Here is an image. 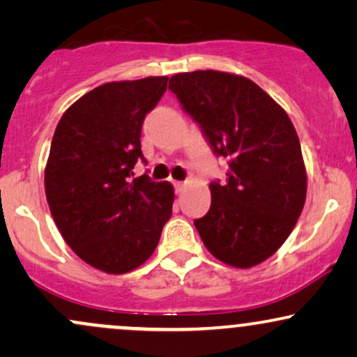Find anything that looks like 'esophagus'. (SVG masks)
Here are the masks:
<instances>
[{"label":"esophagus","mask_w":357,"mask_h":357,"mask_svg":"<svg viewBox=\"0 0 357 357\" xmlns=\"http://www.w3.org/2000/svg\"><path fill=\"white\" fill-rule=\"evenodd\" d=\"M173 184H174V190L178 191V192H183L184 190H186V186H188L186 181H173Z\"/></svg>","instance_id":"obj_1"}]
</instances>
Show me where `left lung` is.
<instances>
[{
  "label": "left lung",
  "instance_id": "obj_1",
  "mask_svg": "<svg viewBox=\"0 0 357 357\" xmlns=\"http://www.w3.org/2000/svg\"><path fill=\"white\" fill-rule=\"evenodd\" d=\"M171 92L230 159L227 183L210 184L211 206L195 227L213 257L250 268L272 257L296 227L307 173L292 121L247 77L218 70L173 75Z\"/></svg>",
  "mask_w": 357,
  "mask_h": 357
}]
</instances>
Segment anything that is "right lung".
I'll use <instances>...</instances> for the list:
<instances>
[{
  "mask_svg": "<svg viewBox=\"0 0 357 357\" xmlns=\"http://www.w3.org/2000/svg\"><path fill=\"white\" fill-rule=\"evenodd\" d=\"M167 77L109 82L65 110L52 139L45 192L59 231L85 264L127 273L153 255L171 218L174 190L132 178L141 129Z\"/></svg>",
  "mask_w": 357,
  "mask_h": 357,
  "instance_id": "right-lung-1",
  "label": "right lung"
}]
</instances>
